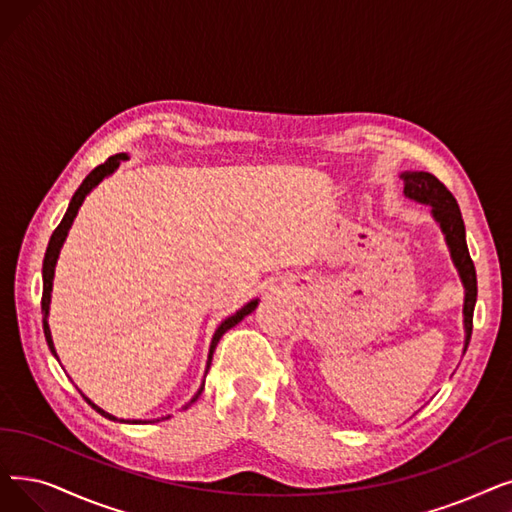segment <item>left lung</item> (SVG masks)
I'll return each mask as SVG.
<instances>
[{
  "mask_svg": "<svg viewBox=\"0 0 512 512\" xmlns=\"http://www.w3.org/2000/svg\"><path fill=\"white\" fill-rule=\"evenodd\" d=\"M404 180V194L416 203L431 205V215L439 224L443 236H446L448 249L452 255V261L460 274L462 286H464V351L469 347L471 332H473V311L477 303V272L473 259L469 255V247H466V232L460 207L452 192L443 186L433 173L427 171H406L402 173Z\"/></svg>",
  "mask_w": 512,
  "mask_h": 512,
  "instance_id": "8db88e82",
  "label": "left lung"
}]
</instances>
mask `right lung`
<instances>
[{"label":"right lung","instance_id":"right-lung-1","mask_svg":"<svg viewBox=\"0 0 512 512\" xmlns=\"http://www.w3.org/2000/svg\"><path fill=\"white\" fill-rule=\"evenodd\" d=\"M121 161H127V154L125 152H121V154H115V157H108V161L106 163H102V165H98L90 175L85 177L83 180V184L77 188V192L73 194V198H71V203H69V209H66V213H64V217H62V221L58 224V228L54 230V234H52V238H50V242H48V249H46V257H43V270H41V276H43V295H41V314H43V335H46V341H48V347H50V351L56 355V349H54V341H52V332H50V324H48V314H50V299H52V282H54V268H56V261H58V255H60V249H62V244H64V240H66V234H69V230H71V226H73V219L77 217V211H79V207H81V203L85 201V196L90 194L106 175H110L113 173L119 165H121ZM257 303H259V299H253V301H249L247 305H244L242 309H238L234 316H230V318H226L224 322H221L219 326H217V330H215V335H213V341H211V347H209V360H207V370H205V374L209 372V366H211V360H213V351H215V347H217V343H219V339L226 335V332L232 328V326H236L244 316H249L251 311L257 307ZM56 360H58V355H56ZM203 387H205V383H203ZM203 387L198 389V393L190 399V404L192 402H196L198 399V395H201V391H203ZM85 397V395H83ZM85 402L90 404L98 414H102V416H106L108 420H119L117 416H113V414H108V412H104L102 408H98L94 402H90V399L85 397ZM188 404V406H190ZM186 406V408H188ZM169 418V416H167ZM121 422H131V425H140V422H148V420H121Z\"/></svg>","mask_w":512,"mask_h":512}]
</instances>
